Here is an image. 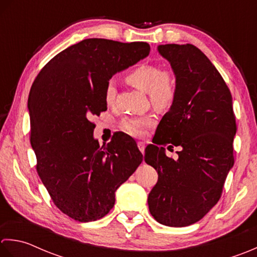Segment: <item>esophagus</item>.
Listing matches in <instances>:
<instances>
[{
  "label": "esophagus",
  "mask_w": 257,
  "mask_h": 257,
  "mask_svg": "<svg viewBox=\"0 0 257 257\" xmlns=\"http://www.w3.org/2000/svg\"><path fill=\"white\" fill-rule=\"evenodd\" d=\"M138 148L139 150L142 152V154H144V151H145V143L144 142H138Z\"/></svg>",
  "instance_id": "esophagus-1"
}]
</instances>
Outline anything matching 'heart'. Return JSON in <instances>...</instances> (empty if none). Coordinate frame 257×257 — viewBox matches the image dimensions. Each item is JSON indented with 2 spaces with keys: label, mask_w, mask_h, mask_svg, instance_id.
Wrapping results in <instances>:
<instances>
[{
  "label": "heart",
  "mask_w": 257,
  "mask_h": 257,
  "mask_svg": "<svg viewBox=\"0 0 257 257\" xmlns=\"http://www.w3.org/2000/svg\"><path fill=\"white\" fill-rule=\"evenodd\" d=\"M125 81L139 90L149 94L151 103L159 108H166L174 102L177 91L176 78L172 72L162 70L160 65L152 63H142L131 69L125 74ZM116 96V87L113 81H108L104 88V102L107 105L113 104ZM154 118L152 115L125 117L122 128L136 138H141L146 130L152 126Z\"/></svg>",
  "instance_id": "obj_1"
}]
</instances>
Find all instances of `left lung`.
<instances>
[{"label": "left lung", "instance_id": "1", "mask_svg": "<svg viewBox=\"0 0 257 257\" xmlns=\"http://www.w3.org/2000/svg\"><path fill=\"white\" fill-rule=\"evenodd\" d=\"M171 63L177 91L174 102L156 128L145 162L159 180L149 194L156 221L172 227L200 221L221 198L234 165L236 122L232 95L222 75L203 52L192 44L159 46ZM180 146L179 159L165 155L163 146Z\"/></svg>", "mask_w": 257, "mask_h": 257}]
</instances>
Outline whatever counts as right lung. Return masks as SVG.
<instances>
[{
	"label": "right lung",
	"mask_w": 257,
	"mask_h": 257,
	"mask_svg": "<svg viewBox=\"0 0 257 257\" xmlns=\"http://www.w3.org/2000/svg\"><path fill=\"white\" fill-rule=\"evenodd\" d=\"M146 42L86 39L56 54L31 87L28 106L36 171L52 201L78 222L102 218L115 191L142 163L133 139L105 146L94 140L91 118L106 111L104 88L115 73L150 53Z\"/></svg>",
	"instance_id": "obj_1"
}]
</instances>
